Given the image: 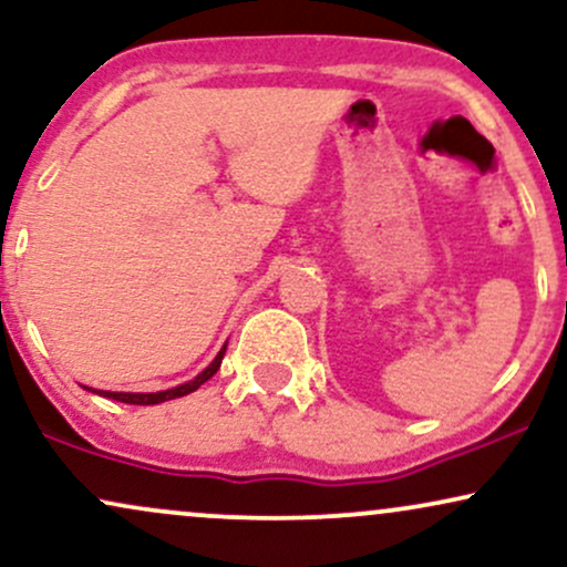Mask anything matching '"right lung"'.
I'll return each instance as SVG.
<instances>
[{
    "label": "right lung",
    "mask_w": 567,
    "mask_h": 567,
    "mask_svg": "<svg viewBox=\"0 0 567 567\" xmlns=\"http://www.w3.org/2000/svg\"><path fill=\"white\" fill-rule=\"evenodd\" d=\"M224 351H227V343L221 346V351L216 353V359L210 361V364L203 370L197 378L187 380V383L176 385V388H168V391H158V393H113V391H94V388H86V391L97 393V395H105V399H113V401H124V404H136V406H150V404H163V401H172V399H179V395H187L200 388L206 380L214 378L218 372V367H221V359H224Z\"/></svg>",
    "instance_id": "right-lung-1"
}]
</instances>
